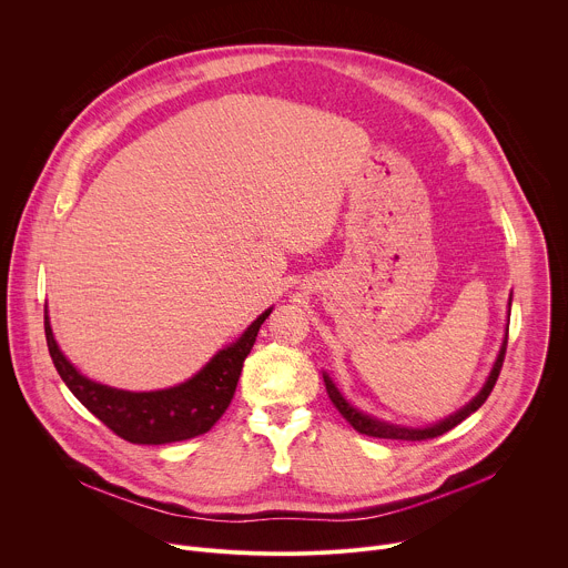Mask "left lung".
<instances>
[{
    "label": "left lung",
    "mask_w": 568,
    "mask_h": 568,
    "mask_svg": "<svg viewBox=\"0 0 568 568\" xmlns=\"http://www.w3.org/2000/svg\"><path fill=\"white\" fill-rule=\"evenodd\" d=\"M506 348H508V335H506V342L499 351V357L493 366V373L488 377V382H485V386L480 388V393L467 404V407H463L458 414L445 418L443 423L434 425V427H425V429H409V427H397V425H388V423H382V420H375L362 412H357L355 407H351V404L346 402V397L339 393V388L333 384V379L323 373V382H326V390H328V397L333 399V404L337 407V412L346 418V423L364 434V436H371V438H390V440H429V438H436V436H443L447 434L449 429H454L456 425H460L467 416H471L480 404L490 397L497 379H499V373H501V366H504V359H506Z\"/></svg>",
    "instance_id": "8db88e82"
}]
</instances>
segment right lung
I'll return each mask as SVG.
<instances>
[{
	"mask_svg": "<svg viewBox=\"0 0 568 568\" xmlns=\"http://www.w3.org/2000/svg\"><path fill=\"white\" fill-rule=\"evenodd\" d=\"M270 312L272 307L265 310L235 344L220 351L195 377L180 386L150 393L119 390L80 375L60 353L47 314L44 335L53 366L67 388L108 429L134 445H166L202 436L222 418L235 393L242 362L252 353Z\"/></svg>",
	"mask_w": 568,
	"mask_h": 568,
	"instance_id": "obj_1",
	"label": "right lung"
}]
</instances>
